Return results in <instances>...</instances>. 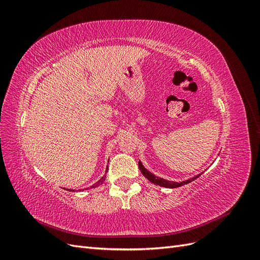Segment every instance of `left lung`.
<instances>
[{"label": "left lung", "instance_id": "8db88e82", "mask_svg": "<svg viewBox=\"0 0 260 260\" xmlns=\"http://www.w3.org/2000/svg\"><path fill=\"white\" fill-rule=\"evenodd\" d=\"M139 168H140L141 172H142V175H143L148 181H151L152 183L157 184V185H159V186L168 187V188H175V187H179V186H182V185H184V184L190 183V182H192V181H194L195 179H198V178L202 175V174H200V175L195 176V177H193V178L184 180V181H182V182H175V181H168V180H166V179H162V178H159V177L155 176L154 174H152V172H149V171L143 166L142 162H141L140 160H139Z\"/></svg>", "mask_w": 260, "mask_h": 260}]
</instances>
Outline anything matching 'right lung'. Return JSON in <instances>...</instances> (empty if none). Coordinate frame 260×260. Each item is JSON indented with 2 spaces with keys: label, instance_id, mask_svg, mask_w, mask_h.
<instances>
[{
  "label": "right lung",
  "instance_id": "right-lung-1",
  "mask_svg": "<svg viewBox=\"0 0 260 260\" xmlns=\"http://www.w3.org/2000/svg\"><path fill=\"white\" fill-rule=\"evenodd\" d=\"M106 172H107V167H106ZM106 172H105V176H103V177H102L99 181H98V182L96 183H94L92 186H91V188H94V187H96V186H99L100 184H102V183H103L104 182V180H105V178H106ZM85 190H86V188H85Z\"/></svg>",
  "mask_w": 260,
  "mask_h": 260
}]
</instances>
